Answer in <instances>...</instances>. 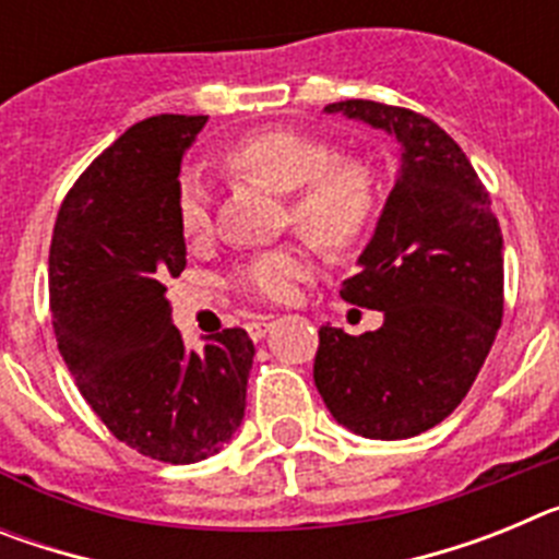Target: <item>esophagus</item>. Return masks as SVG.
<instances>
[{
    "label": "esophagus",
    "instance_id": "34e87169",
    "mask_svg": "<svg viewBox=\"0 0 559 559\" xmlns=\"http://www.w3.org/2000/svg\"><path fill=\"white\" fill-rule=\"evenodd\" d=\"M269 328H271V324L265 322V319H263V322H249V324H246V333L251 335V341H260L265 333H269Z\"/></svg>",
    "mask_w": 559,
    "mask_h": 559
}]
</instances>
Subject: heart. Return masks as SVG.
<instances>
[{"instance_id":"obj_1","label":"heart","mask_w":559,"mask_h":559,"mask_svg":"<svg viewBox=\"0 0 559 559\" xmlns=\"http://www.w3.org/2000/svg\"><path fill=\"white\" fill-rule=\"evenodd\" d=\"M224 165L276 192H290V215L316 243L347 249L367 231L378 206L374 173L364 162L335 159L333 147L310 133L269 128L243 136L224 153ZM179 229L187 240L210 235V190L199 176H185L179 190ZM313 269L305 246H285L254 257L237 283L246 294L288 302L296 283Z\"/></svg>"}]
</instances>
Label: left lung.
Wrapping results in <instances>:
<instances>
[{"mask_svg": "<svg viewBox=\"0 0 559 559\" xmlns=\"http://www.w3.org/2000/svg\"><path fill=\"white\" fill-rule=\"evenodd\" d=\"M324 114L389 133L400 165L358 274L341 285L383 324L364 335L319 330L316 389L358 437H417L471 392L501 328V226L471 159L437 122L372 100L330 103Z\"/></svg>", "mask_w": 559, "mask_h": 559, "instance_id": "obj_1", "label": "left lung"}]
</instances>
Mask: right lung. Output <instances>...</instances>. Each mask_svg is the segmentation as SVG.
I'll use <instances>...</instances> for the list:
<instances>
[{
    "instance_id": "add662e5",
    "label": "right lung",
    "mask_w": 559,
    "mask_h": 559,
    "mask_svg": "<svg viewBox=\"0 0 559 559\" xmlns=\"http://www.w3.org/2000/svg\"><path fill=\"white\" fill-rule=\"evenodd\" d=\"M206 117L128 128L69 190L49 246L58 349L92 412L142 456L192 464L243 423L254 344L224 330L187 349L165 280L187 265L179 170Z\"/></svg>"
}]
</instances>
